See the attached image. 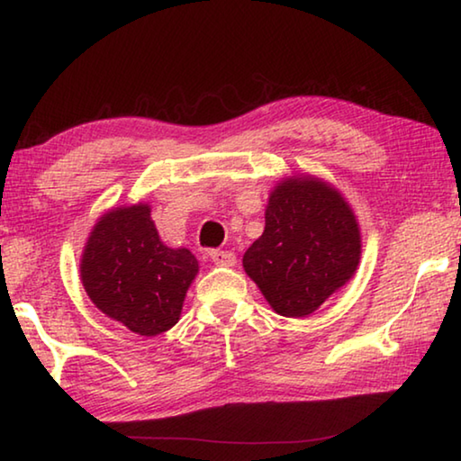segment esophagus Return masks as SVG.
<instances>
[{"label":"esophagus","mask_w":461,"mask_h":461,"mask_svg":"<svg viewBox=\"0 0 461 461\" xmlns=\"http://www.w3.org/2000/svg\"><path fill=\"white\" fill-rule=\"evenodd\" d=\"M211 260H213L217 267H233L236 265V254L230 250H213L211 252Z\"/></svg>","instance_id":"34e87169"}]
</instances>
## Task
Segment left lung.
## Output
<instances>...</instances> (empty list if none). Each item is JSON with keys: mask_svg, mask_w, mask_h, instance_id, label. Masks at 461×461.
I'll return each mask as SVG.
<instances>
[{"mask_svg": "<svg viewBox=\"0 0 461 461\" xmlns=\"http://www.w3.org/2000/svg\"><path fill=\"white\" fill-rule=\"evenodd\" d=\"M265 221L262 236L244 254V270L276 313L310 316L359 265L353 211L324 182L294 178L270 194Z\"/></svg>", "mask_w": 461, "mask_h": 461, "instance_id": "left-lung-1", "label": "left lung"}]
</instances>
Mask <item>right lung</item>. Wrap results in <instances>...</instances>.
Segmentation results:
<instances>
[{
  "mask_svg": "<svg viewBox=\"0 0 461 461\" xmlns=\"http://www.w3.org/2000/svg\"><path fill=\"white\" fill-rule=\"evenodd\" d=\"M199 262L186 248L164 246L148 204L121 207L94 228L82 283L96 308L131 332L156 336L178 322Z\"/></svg>",
  "mask_w": 461,
  "mask_h": 461,
  "instance_id": "1",
  "label": "right lung"
}]
</instances>
